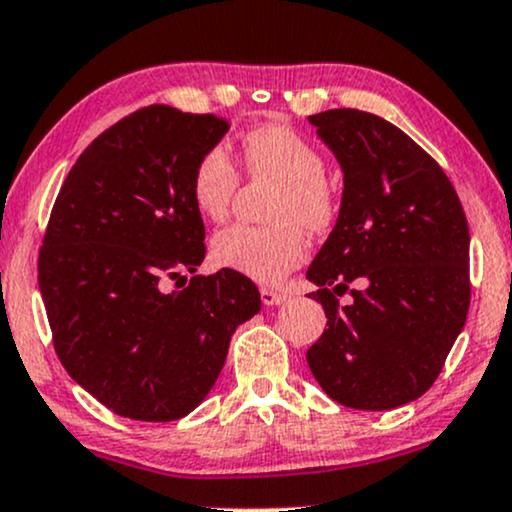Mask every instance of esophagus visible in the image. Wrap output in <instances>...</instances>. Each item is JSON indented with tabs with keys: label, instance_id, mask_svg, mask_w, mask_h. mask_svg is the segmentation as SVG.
<instances>
[{
	"label": "esophagus",
	"instance_id": "esophagus-1",
	"mask_svg": "<svg viewBox=\"0 0 512 512\" xmlns=\"http://www.w3.org/2000/svg\"><path fill=\"white\" fill-rule=\"evenodd\" d=\"M287 299L285 292L280 290H270V287H261V302L266 306H275V304H282Z\"/></svg>",
	"mask_w": 512,
	"mask_h": 512
}]
</instances>
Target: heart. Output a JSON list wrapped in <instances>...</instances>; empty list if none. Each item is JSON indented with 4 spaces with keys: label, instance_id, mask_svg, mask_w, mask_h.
<instances>
[{
    "label": "heart",
    "instance_id": "obj_1",
    "mask_svg": "<svg viewBox=\"0 0 512 512\" xmlns=\"http://www.w3.org/2000/svg\"><path fill=\"white\" fill-rule=\"evenodd\" d=\"M242 172L249 179L278 182L268 218L273 225H232L213 239L215 266L242 273L256 282H278L302 263L304 230L323 234L338 222L340 191L328 179L326 158L314 143L290 126H254L239 146ZM239 189V172L225 148L215 146L201 155L191 174V198L210 222L230 215Z\"/></svg>",
    "mask_w": 512,
    "mask_h": 512
}]
</instances>
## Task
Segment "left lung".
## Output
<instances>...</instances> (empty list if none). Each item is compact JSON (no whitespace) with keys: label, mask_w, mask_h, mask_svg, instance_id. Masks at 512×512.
Returning <instances> with one entry per match:
<instances>
[{"label":"left lung","mask_w":512,"mask_h":512,"mask_svg":"<svg viewBox=\"0 0 512 512\" xmlns=\"http://www.w3.org/2000/svg\"><path fill=\"white\" fill-rule=\"evenodd\" d=\"M309 122L338 158L345 191L306 270L328 318L306 362L340 405L393 410L434 386L465 326L470 227L446 172L398 126L352 107ZM345 291L350 305L337 299Z\"/></svg>","instance_id":"8db88e82"}]
</instances>
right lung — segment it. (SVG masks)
I'll use <instances>...</instances> for the list:
<instances>
[{"label": "right lung", "instance_id": "1", "mask_svg": "<svg viewBox=\"0 0 512 512\" xmlns=\"http://www.w3.org/2000/svg\"><path fill=\"white\" fill-rule=\"evenodd\" d=\"M227 129L215 114L141 107L78 155L52 206L38 282L54 352L119 417H186L261 309L254 282L225 268L165 290L206 256L191 174Z\"/></svg>", "mask_w": 512, "mask_h": 512}]
</instances>
